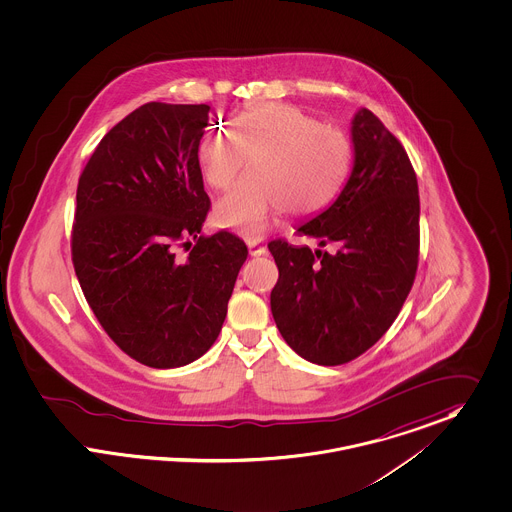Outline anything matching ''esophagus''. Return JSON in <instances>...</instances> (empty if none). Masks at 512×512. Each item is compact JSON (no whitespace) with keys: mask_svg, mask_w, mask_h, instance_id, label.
<instances>
[{"mask_svg":"<svg viewBox=\"0 0 512 512\" xmlns=\"http://www.w3.org/2000/svg\"><path fill=\"white\" fill-rule=\"evenodd\" d=\"M247 247H249V255H251V257L267 255V249H265L263 245H259L257 241H247Z\"/></svg>","mask_w":512,"mask_h":512,"instance_id":"esophagus-1","label":"esophagus"}]
</instances>
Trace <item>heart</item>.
Listing matches in <instances>:
<instances>
[{"label":"heart","instance_id":"1","mask_svg":"<svg viewBox=\"0 0 512 512\" xmlns=\"http://www.w3.org/2000/svg\"><path fill=\"white\" fill-rule=\"evenodd\" d=\"M228 129L204 133L198 167L214 190H228L245 157L249 176L214 206L222 228L259 237L286 210L304 216L324 208L347 169V145L336 129L283 104L231 115Z\"/></svg>","mask_w":512,"mask_h":512}]
</instances>
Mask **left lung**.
<instances>
[{"instance_id":"1","label":"left lung","mask_w":512,"mask_h":512,"mask_svg":"<svg viewBox=\"0 0 512 512\" xmlns=\"http://www.w3.org/2000/svg\"><path fill=\"white\" fill-rule=\"evenodd\" d=\"M353 167L338 198L300 224L318 249L271 241L279 267L271 312L306 361L341 365L383 338L412 288L420 245L416 174L373 112L351 119ZM330 244L335 251L324 252Z\"/></svg>"}]
</instances>
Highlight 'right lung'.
<instances>
[{
	"instance_id": "right-lung-1",
	"label": "right lung",
	"mask_w": 512,
	"mask_h": 512,
	"mask_svg": "<svg viewBox=\"0 0 512 512\" xmlns=\"http://www.w3.org/2000/svg\"><path fill=\"white\" fill-rule=\"evenodd\" d=\"M208 114L206 104L137 108L78 180L72 263L82 292L108 336L155 369L184 367L214 345L247 259L233 233H200L210 210L198 167ZM178 240L191 249L184 260Z\"/></svg>"
}]
</instances>
